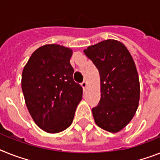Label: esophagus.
I'll return each instance as SVG.
<instances>
[{
	"label": "esophagus",
	"mask_w": 160,
	"mask_h": 160,
	"mask_svg": "<svg viewBox=\"0 0 160 160\" xmlns=\"http://www.w3.org/2000/svg\"><path fill=\"white\" fill-rule=\"evenodd\" d=\"M81 86H82V88H84V89H85L87 87V82L86 81H83L82 83H81Z\"/></svg>",
	"instance_id": "1"
}]
</instances>
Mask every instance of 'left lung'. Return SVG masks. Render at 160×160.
Segmentation results:
<instances>
[{
    "label": "left lung",
    "instance_id": "1",
    "mask_svg": "<svg viewBox=\"0 0 160 160\" xmlns=\"http://www.w3.org/2000/svg\"><path fill=\"white\" fill-rule=\"evenodd\" d=\"M84 53L100 75L101 99L92 109L95 123L108 132H119L132 120L140 99L132 57L123 43L111 39L88 46Z\"/></svg>",
    "mask_w": 160,
    "mask_h": 160
}]
</instances>
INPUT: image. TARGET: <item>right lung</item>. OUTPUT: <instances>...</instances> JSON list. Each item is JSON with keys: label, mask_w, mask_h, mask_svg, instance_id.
Here are the masks:
<instances>
[{"label": "right lung", "mask_w": 160, "mask_h": 160, "mask_svg": "<svg viewBox=\"0 0 160 160\" xmlns=\"http://www.w3.org/2000/svg\"><path fill=\"white\" fill-rule=\"evenodd\" d=\"M72 49L45 45L31 55L22 73L25 103L34 122L49 133L67 129L73 121L83 89L73 80Z\"/></svg>", "instance_id": "add662e5"}]
</instances>
